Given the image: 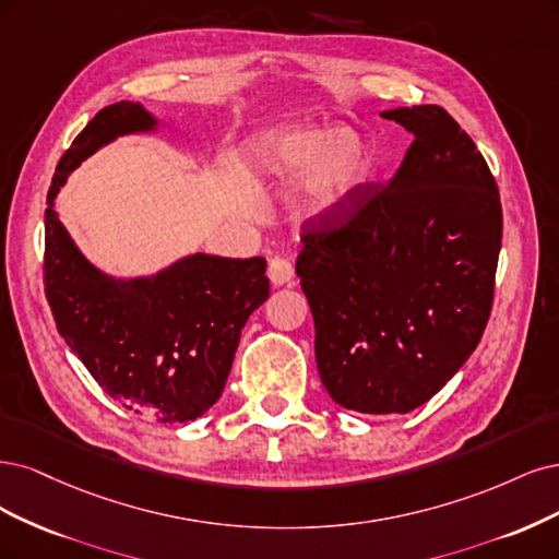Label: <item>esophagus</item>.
<instances>
[{
	"instance_id": "1",
	"label": "esophagus",
	"mask_w": 559,
	"mask_h": 559,
	"mask_svg": "<svg viewBox=\"0 0 559 559\" xmlns=\"http://www.w3.org/2000/svg\"><path fill=\"white\" fill-rule=\"evenodd\" d=\"M269 281H272V285L281 287V285H287L293 278H295V269H293V262L285 260V258H274L272 262H269Z\"/></svg>"
}]
</instances>
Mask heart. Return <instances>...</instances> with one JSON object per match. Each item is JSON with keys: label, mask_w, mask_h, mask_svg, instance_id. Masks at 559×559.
I'll list each match as a JSON object with an SVG mask.
<instances>
[{"label": "heart", "mask_w": 559, "mask_h": 559, "mask_svg": "<svg viewBox=\"0 0 559 559\" xmlns=\"http://www.w3.org/2000/svg\"><path fill=\"white\" fill-rule=\"evenodd\" d=\"M246 167L258 181L301 178V206L320 215L346 200L369 165V146L348 128H297L255 139Z\"/></svg>", "instance_id": "heart-1"}]
</instances>
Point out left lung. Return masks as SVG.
I'll return each mask as SVG.
<instances>
[{"label":"left lung","mask_w":559,"mask_h":559,"mask_svg":"<svg viewBox=\"0 0 559 559\" xmlns=\"http://www.w3.org/2000/svg\"><path fill=\"white\" fill-rule=\"evenodd\" d=\"M381 116L413 134L397 174L306 223L297 258L320 381L373 416L423 406L469 359L501 250L497 183L469 134L437 104Z\"/></svg>","instance_id":"obj_1"}]
</instances>
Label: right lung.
Here are the masks:
<instances>
[{
	"mask_svg": "<svg viewBox=\"0 0 559 559\" xmlns=\"http://www.w3.org/2000/svg\"><path fill=\"white\" fill-rule=\"evenodd\" d=\"M159 124L139 102H118L71 143L46 200L44 281L60 336L99 388L128 411L174 425L221 400L246 320L269 297L264 258L192 253L155 274L118 278L81 253L56 209L83 159Z\"/></svg>",
	"mask_w": 559,
	"mask_h": 559,
	"instance_id": "1",
	"label": "right lung"
}]
</instances>
